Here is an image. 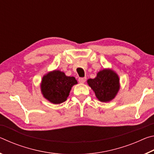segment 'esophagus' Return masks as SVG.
Returning <instances> with one entry per match:
<instances>
[{
  "instance_id": "esophagus-1",
  "label": "esophagus",
  "mask_w": 154,
  "mask_h": 154,
  "mask_svg": "<svg viewBox=\"0 0 154 154\" xmlns=\"http://www.w3.org/2000/svg\"><path fill=\"white\" fill-rule=\"evenodd\" d=\"M78 80H79V83H83L85 82V81H86V78H85V77H79V79H78Z\"/></svg>"
}]
</instances>
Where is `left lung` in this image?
Masks as SVG:
<instances>
[{"label": "left lung", "instance_id": "left-lung-1", "mask_svg": "<svg viewBox=\"0 0 154 154\" xmlns=\"http://www.w3.org/2000/svg\"><path fill=\"white\" fill-rule=\"evenodd\" d=\"M119 77L111 70L104 69L98 72L94 79H89L88 83L101 102H109L118 93L119 89Z\"/></svg>", "mask_w": 154, "mask_h": 154}]
</instances>
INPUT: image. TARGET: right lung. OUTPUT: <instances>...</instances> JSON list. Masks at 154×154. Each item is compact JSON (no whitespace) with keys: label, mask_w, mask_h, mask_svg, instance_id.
I'll list each match as a JSON object with an SVG mask.
<instances>
[{"label":"right lung","mask_w":154,"mask_h":154,"mask_svg":"<svg viewBox=\"0 0 154 154\" xmlns=\"http://www.w3.org/2000/svg\"><path fill=\"white\" fill-rule=\"evenodd\" d=\"M77 83L74 77H67L63 72L54 71L43 77L41 92L51 103L60 104L66 100L72 85Z\"/></svg>","instance_id":"add662e5"}]
</instances>
